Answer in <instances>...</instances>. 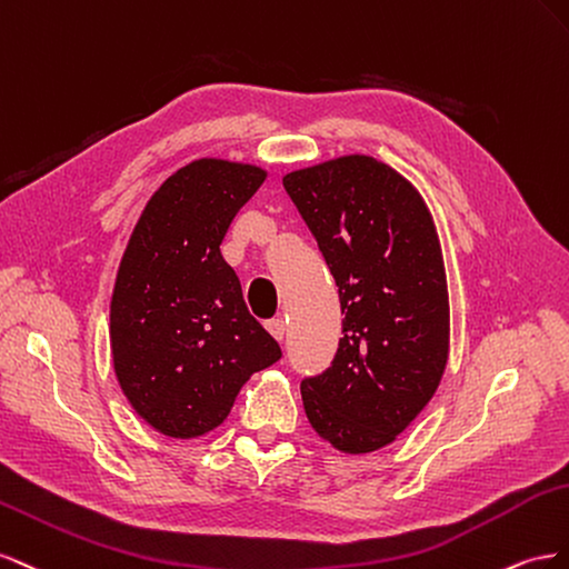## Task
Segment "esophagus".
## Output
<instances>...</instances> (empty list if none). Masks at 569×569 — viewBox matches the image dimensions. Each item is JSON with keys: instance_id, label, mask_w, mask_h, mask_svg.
<instances>
[{"instance_id": "34e87169", "label": "esophagus", "mask_w": 569, "mask_h": 569, "mask_svg": "<svg viewBox=\"0 0 569 569\" xmlns=\"http://www.w3.org/2000/svg\"><path fill=\"white\" fill-rule=\"evenodd\" d=\"M267 331H269L276 340H283V336H286V321H283L281 317L269 319V321H267Z\"/></svg>"}]
</instances>
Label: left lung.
Instances as JSON below:
<instances>
[{
    "label": "left lung",
    "instance_id": "8db88e82",
    "mask_svg": "<svg viewBox=\"0 0 569 569\" xmlns=\"http://www.w3.org/2000/svg\"><path fill=\"white\" fill-rule=\"evenodd\" d=\"M283 188L346 315L331 367L300 383L307 419L338 450H379L425 410L448 362V283L433 219L408 178L365 154L288 173Z\"/></svg>",
    "mask_w": 569,
    "mask_h": 569
}]
</instances>
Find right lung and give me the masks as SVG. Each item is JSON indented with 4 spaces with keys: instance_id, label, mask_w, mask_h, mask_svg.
Segmentation results:
<instances>
[{
    "instance_id": "1",
    "label": "right lung",
    "mask_w": 569,
    "mask_h": 569,
    "mask_svg": "<svg viewBox=\"0 0 569 569\" xmlns=\"http://www.w3.org/2000/svg\"><path fill=\"white\" fill-rule=\"evenodd\" d=\"M267 173L198 159L152 194L111 296V355L133 410L157 431L194 438L219 427L254 371L281 348L242 300L221 240Z\"/></svg>"
}]
</instances>
